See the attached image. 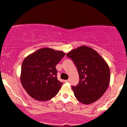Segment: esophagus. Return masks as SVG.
Here are the masks:
<instances>
[{
	"label": "esophagus",
	"mask_w": 127,
	"mask_h": 127,
	"mask_svg": "<svg viewBox=\"0 0 127 127\" xmlns=\"http://www.w3.org/2000/svg\"><path fill=\"white\" fill-rule=\"evenodd\" d=\"M69 81H70V80H65L64 82L67 83V82H69Z\"/></svg>",
	"instance_id": "esophagus-1"
}]
</instances>
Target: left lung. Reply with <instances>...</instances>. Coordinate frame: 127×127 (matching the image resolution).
Listing matches in <instances>:
<instances>
[{"label":"left lung","mask_w":127,"mask_h":127,"mask_svg":"<svg viewBox=\"0 0 127 127\" xmlns=\"http://www.w3.org/2000/svg\"><path fill=\"white\" fill-rule=\"evenodd\" d=\"M76 65L79 82L72 86L75 97L81 103L96 101L108 89L110 81V68L97 52L87 46H81L67 54Z\"/></svg>","instance_id":"left-lung-1"}]
</instances>
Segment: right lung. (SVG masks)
<instances>
[{
  "label": "right lung",
  "mask_w": 127,
  "mask_h": 127,
  "mask_svg": "<svg viewBox=\"0 0 127 127\" xmlns=\"http://www.w3.org/2000/svg\"><path fill=\"white\" fill-rule=\"evenodd\" d=\"M65 53L42 48L23 60L20 81L30 96L38 101H48L56 95L63 83L57 80L56 66Z\"/></svg>",
  "instance_id": "add662e5"
}]
</instances>
